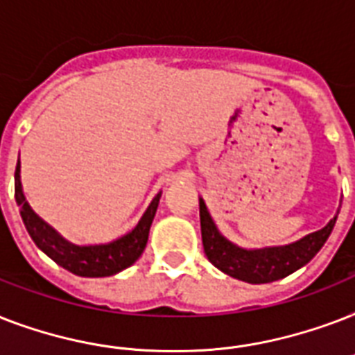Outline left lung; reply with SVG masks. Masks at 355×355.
I'll return each instance as SVG.
<instances>
[{
    "label": "left lung",
    "instance_id": "left-lung-1",
    "mask_svg": "<svg viewBox=\"0 0 355 355\" xmlns=\"http://www.w3.org/2000/svg\"><path fill=\"white\" fill-rule=\"evenodd\" d=\"M199 211L200 234H202V247H205L206 258L225 275L232 276L236 280L248 282V284H269V282L286 278L287 275L304 267L322 248L337 221L336 216L324 228L308 234L298 241L284 245V247L247 250V248L237 247L219 234L202 199H199Z\"/></svg>",
    "mask_w": 355,
    "mask_h": 355
}]
</instances>
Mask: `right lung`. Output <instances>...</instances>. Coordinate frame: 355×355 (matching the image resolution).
<instances>
[{"label":"right lung","mask_w":355,"mask_h":355,"mask_svg":"<svg viewBox=\"0 0 355 355\" xmlns=\"http://www.w3.org/2000/svg\"><path fill=\"white\" fill-rule=\"evenodd\" d=\"M14 197H16V205L19 206L21 221H24L31 239L35 241V245L42 252L47 254L55 263L73 275L86 276V278H101V276H112L119 270L127 269L141 256L147 239H149V228L155 219L162 191L150 200L149 208L145 210L138 225L130 232L110 243H101V245L69 243L55 228H51L44 219L36 216L29 202L25 200L21 182H19V158L16 164V171H14Z\"/></svg>","instance_id":"right-lung-1"}]
</instances>
